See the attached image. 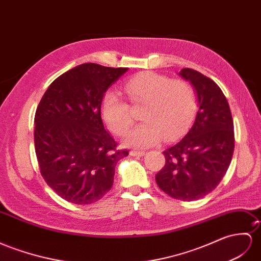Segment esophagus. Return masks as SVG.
Wrapping results in <instances>:
<instances>
[{"mask_svg": "<svg viewBox=\"0 0 261 261\" xmlns=\"http://www.w3.org/2000/svg\"><path fill=\"white\" fill-rule=\"evenodd\" d=\"M130 155L131 156H143V155H145V152L144 151H131Z\"/></svg>", "mask_w": 261, "mask_h": 261, "instance_id": "esophagus-1", "label": "esophagus"}]
</instances>
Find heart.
Here are the masks:
<instances>
[{
    "mask_svg": "<svg viewBox=\"0 0 261 261\" xmlns=\"http://www.w3.org/2000/svg\"><path fill=\"white\" fill-rule=\"evenodd\" d=\"M123 91L132 106H142V123L125 133L123 144L150 148L164 137L172 140L189 128L196 112V99L192 87L183 80H172L156 72H141L126 80ZM101 116L108 128L121 136L133 123L129 105L116 91L105 93Z\"/></svg>",
    "mask_w": 261,
    "mask_h": 261,
    "instance_id": "b5f03b06",
    "label": "heart"
}]
</instances>
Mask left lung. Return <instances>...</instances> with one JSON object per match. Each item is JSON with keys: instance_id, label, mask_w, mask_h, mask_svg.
Wrapping results in <instances>:
<instances>
[{"instance_id": "left-lung-1", "label": "left lung", "mask_w": 261, "mask_h": 261, "mask_svg": "<svg viewBox=\"0 0 261 261\" xmlns=\"http://www.w3.org/2000/svg\"><path fill=\"white\" fill-rule=\"evenodd\" d=\"M178 75L194 87L198 112L186 136L163 152L165 165L155 181L169 196L190 202L222 181L231 162L235 136L228 101L217 84L191 68Z\"/></svg>"}]
</instances>
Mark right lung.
Returning a JSON list of instances; mask_svg holds the SVG:
<instances>
[{
  "instance_id": "add662e5",
  "label": "right lung",
  "mask_w": 261,
  "mask_h": 261,
  "mask_svg": "<svg viewBox=\"0 0 261 261\" xmlns=\"http://www.w3.org/2000/svg\"><path fill=\"white\" fill-rule=\"evenodd\" d=\"M125 71L82 64L56 78L39 101L34 143L41 174L67 202L86 205L103 197L116 164L129 154L116 149L101 118L105 92Z\"/></svg>"
}]
</instances>
